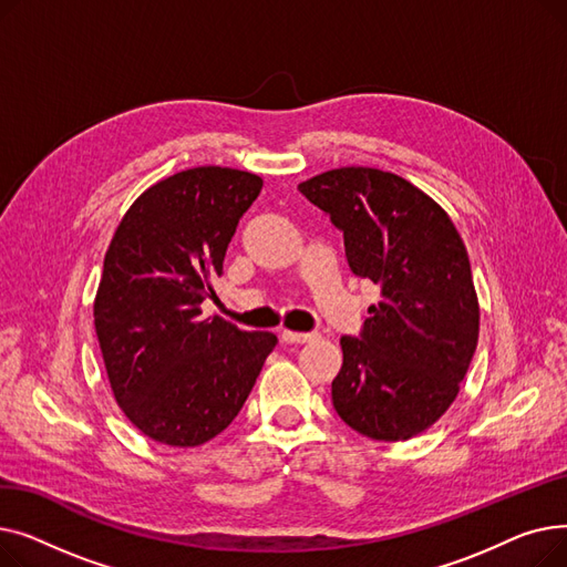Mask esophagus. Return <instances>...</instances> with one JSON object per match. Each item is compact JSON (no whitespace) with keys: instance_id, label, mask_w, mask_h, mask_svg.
<instances>
[{"instance_id":"obj_1","label":"esophagus","mask_w":567,"mask_h":567,"mask_svg":"<svg viewBox=\"0 0 567 567\" xmlns=\"http://www.w3.org/2000/svg\"><path fill=\"white\" fill-rule=\"evenodd\" d=\"M280 338H282V342H296V344H303V342H310V340H315L317 338V333H296V331H282L280 333Z\"/></svg>"}]
</instances>
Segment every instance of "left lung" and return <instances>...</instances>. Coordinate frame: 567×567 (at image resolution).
I'll use <instances>...</instances> for the list:
<instances>
[{"instance_id":"8db88e82","label":"left lung","mask_w":567,"mask_h":567,"mask_svg":"<svg viewBox=\"0 0 567 567\" xmlns=\"http://www.w3.org/2000/svg\"><path fill=\"white\" fill-rule=\"evenodd\" d=\"M299 190L342 231L351 271L381 291L361 333L340 338L338 415L377 441L425 432L457 398L478 344V296L453 220L402 176L372 167L323 172Z\"/></svg>"}]
</instances>
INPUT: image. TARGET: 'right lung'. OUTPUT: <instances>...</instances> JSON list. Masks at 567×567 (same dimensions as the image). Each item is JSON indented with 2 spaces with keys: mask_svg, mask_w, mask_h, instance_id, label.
Here are the masks:
<instances>
[{
  "mask_svg": "<svg viewBox=\"0 0 567 567\" xmlns=\"http://www.w3.org/2000/svg\"><path fill=\"white\" fill-rule=\"evenodd\" d=\"M264 182L193 167L144 190L105 252L96 336L116 404L148 439L193 449L241 411L274 351V333L202 317L238 220Z\"/></svg>",
  "mask_w": 567,
  "mask_h": 567,
  "instance_id": "1",
  "label": "right lung"
}]
</instances>
